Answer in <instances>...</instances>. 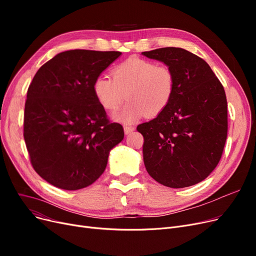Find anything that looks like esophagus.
I'll list each match as a JSON object with an SVG mask.
<instances>
[{
	"label": "esophagus",
	"instance_id": "esophagus-1",
	"mask_svg": "<svg viewBox=\"0 0 256 256\" xmlns=\"http://www.w3.org/2000/svg\"><path fill=\"white\" fill-rule=\"evenodd\" d=\"M134 130H135V128H134V126H124L126 135H128V134H130Z\"/></svg>",
	"mask_w": 256,
	"mask_h": 256
}]
</instances>
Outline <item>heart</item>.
<instances>
[{
  "label": "heart",
  "instance_id": "obj_1",
  "mask_svg": "<svg viewBox=\"0 0 256 256\" xmlns=\"http://www.w3.org/2000/svg\"><path fill=\"white\" fill-rule=\"evenodd\" d=\"M174 88L176 78L168 65L136 57L116 65L112 78L98 76L93 83L94 96L106 111H117L126 98L130 100L116 116L124 122L162 113L173 96Z\"/></svg>",
  "mask_w": 256,
  "mask_h": 256
}]
</instances>
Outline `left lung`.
<instances>
[{"mask_svg": "<svg viewBox=\"0 0 256 256\" xmlns=\"http://www.w3.org/2000/svg\"><path fill=\"white\" fill-rule=\"evenodd\" d=\"M164 62L176 78L166 109L137 126L144 137L143 158L150 176L169 188L206 178L222 156L227 138V100L210 65L180 48L143 52Z\"/></svg>", "mask_w": 256, "mask_h": 256, "instance_id": "1", "label": "left lung"}]
</instances>
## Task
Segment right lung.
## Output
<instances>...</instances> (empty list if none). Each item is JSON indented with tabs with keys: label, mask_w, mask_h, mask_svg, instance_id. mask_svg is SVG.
<instances>
[{
	"label": "right lung",
	"mask_w": 256,
	"mask_h": 256,
	"mask_svg": "<svg viewBox=\"0 0 256 256\" xmlns=\"http://www.w3.org/2000/svg\"><path fill=\"white\" fill-rule=\"evenodd\" d=\"M120 52L72 50L44 63L26 92L24 138L34 170L63 190H78L106 169L124 137L93 92V83Z\"/></svg>",
	"instance_id": "obj_1"
}]
</instances>
